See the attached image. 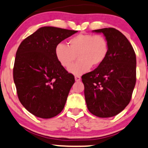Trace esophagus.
<instances>
[{
    "label": "esophagus",
    "instance_id": "1",
    "mask_svg": "<svg viewBox=\"0 0 148 148\" xmlns=\"http://www.w3.org/2000/svg\"><path fill=\"white\" fill-rule=\"evenodd\" d=\"M74 78H75L76 82H79V81H81V77H79V76H76Z\"/></svg>",
    "mask_w": 148,
    "mask_h": 148
}]
</instances>
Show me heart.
<instances>
[{
	"instance_id": "b5f03b06",
	"label": "heart",
	"mask_w": 148,
	"mask_h": 148,
	"mask_svg": "<svg viewBox=\"0 0 148 148\" xmlns=\"http://www.w3.org/2000/svg\"><path fill=\"white\" fill-rule=\"evenodd\" d=\"M108 40L102 35L78 34L68 41V45L58 43L55 48V56L62 66L68 69L77 56L78 60L69 69L74 75H82L92 66L103 62L108 54Z\"/></svg>"
}]
</instances>
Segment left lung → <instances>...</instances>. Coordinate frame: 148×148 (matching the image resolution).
I'll use <instances>...</instances> for the list:
<instances>
[{"label": "left lung", "mask_w": 148, "mask_h": 148, "mask_svg": "<svg viewBox=\"0 0 148 148\" xmlns=\"http://www.w3.org/2000/svg\"><path fill=\"white\" fill-rule=\"evenodd\" d=\"M103 33L108 40V54L96 69L82 76L88 110L101 118L114 116L129 105L136 82V57L122 33L114 28Z\"/></svg>", "instance_id": "left-lung-1"}]
</instances>
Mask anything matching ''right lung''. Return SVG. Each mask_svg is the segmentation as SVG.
<instances>
[{"label": "right lung", "instance_id": "add662e5", "mask_svg": "<svg viewBox=\"0 0 148 148\" xmlns=\"http://www.w3.org/2000/svg\"><path fill=\"white\" fill-rule=\"evenodd\" d=\"M77 32L40 27L19 45L14 60V82L20 103L36 116L50 119L64 108L75 80L57 60L55 48Z\"/></svg>", "mask_w": 148, "mask_h": 148}]
</instances>
